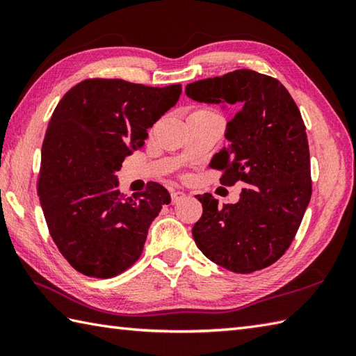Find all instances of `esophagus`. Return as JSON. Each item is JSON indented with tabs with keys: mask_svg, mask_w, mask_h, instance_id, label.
I'll return each mask as SVG.
<instances>
[{
	"mask_svg": "<svg viewBox=\"0 0 356 356\" xmlns=\"http://www.w3.org/2000/svg\"><path fill=\"white\" fill-rule=\"evenodd\" d=\"M185 197V193L180 190H171V202L177 203L179 200H182Z\"/></svg>",
	"mask_w": 356,
	"mask_h": 356,
	"instance_id": "esophagus-1",
	"label": "esophagus"
}]
</instances>
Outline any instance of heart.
I'll list each match as a JSON object with an SVG mask.
<instances>
[{"instance_id":"b5f03b06","label":"heart","mask_w":356,"mask_h":356,"mask_svg":"<svg viewBox=\"0 0 356 356\" xmlns=\"http://www.w3.org/2000/svg\"><path fill=\"white\" fill-rule=\"evenodd\" d=\"M195 111H209V110H195Z\"/></svg>"}]
</instances>
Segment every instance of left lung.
<instances>
[{"mask_svg":"<svg viewBox=\"0 0 356 356\" xmlns=\"http://www.w3.org/2000/svg\"><path fill=\"white\" fill-rule=\"evenodd\" d=\"M188 97L229 104L237 110L226 124L228 147L211 166L220 184H243L237 203L218 207L211 194L194 225L195 245L211 261L237 274H251L282 257L297 234L312 194L306 127L282 82L254 70L188 84Z\"/></svg>","mask_w":356,"mask_h":356,"instance_id":"1","label":"left lung"}]
</instances>
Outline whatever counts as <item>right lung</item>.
I'll return each instance as SVG.
<instances>
[{"instance_id":"add662e5","label":"right lung","mask_w":356,"mask_h":356,"mask_svg":"<svg viewBox=\"0 0 356 356\" xmlns=\"http://www.w3.org/2000/svg\"><path fill=\"white\" fill-rule=\"evenodd\" d=\"M182 86L86 79L56 105L41 151L38 195L59 252L78 272L111 278L138 261L151 222L171 202L148 182L120 194L116 172L147 130L176 105Z\"/></svg>"}]
</instances>
